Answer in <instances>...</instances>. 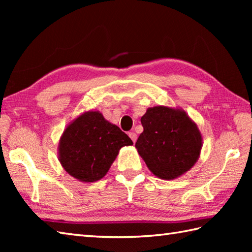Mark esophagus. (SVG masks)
<instances>
[{"label":"esophagus","mask_w":252,"mask_h":252,"mask_svg":"<svg viewBox=\"0 0 252 252\" xmlns=\"http://www.w3.org/2000/svg\"><path fill=\"white\" fill-rule=\"evenodd\" d=\"M129 136L131 137V140L133 141V143H135L137 140V135L135 134L134 132H129Z\"/></svg>","instance_id":"obj_1"}]
</instances>
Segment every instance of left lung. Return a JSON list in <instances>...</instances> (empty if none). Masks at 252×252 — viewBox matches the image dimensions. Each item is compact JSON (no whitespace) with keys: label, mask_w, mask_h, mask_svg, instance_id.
Segmentation results:
<instances>
[{"label":"left lung","mask_w":252,"mask_h":252,"mask_svg":"<svg viewBox=\"0 0 252 252\" xmlns=\"http://www.w3.org/2000/svg\"><path fill=\"white\" fill-rule=\"evenodd\" d=\"M141 122L144 131L135 148L154 175L170 181L194 167L200 157L202 136L183 109L162 105L151 107Z\"/></svg>","instance_id":"1"}]
</instances>
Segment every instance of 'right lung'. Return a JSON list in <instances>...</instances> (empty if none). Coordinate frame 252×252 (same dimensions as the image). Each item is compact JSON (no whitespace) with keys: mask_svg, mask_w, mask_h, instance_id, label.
<instances>
[{"mask_svg":"<svg viewBox=\"0 0 252 252\" xmlns=\"http://www.w3.org/2000/svg\"><path fill=\"white\" fill-rule=\"evenodd\" d=\"M133 145L119 126L107 121L97 110L78 116L63 130L57 155L66 172L84 183H92L108 172L119 151Z\"/></svg>","mask_w":252,"mask_h":252,"instance_id":"obj_1","label":"right lung"}]
</instances>
